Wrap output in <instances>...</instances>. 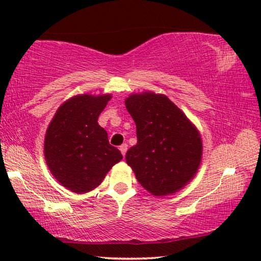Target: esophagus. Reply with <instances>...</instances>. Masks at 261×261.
<instances>
[{
  "label": "esophagus",
  "mask_w": 261,
  "mask_h": 261,
  "mask_svg": "<svg viewBox=\"0 0 261 261\" xmlns=\"http://www.w3.org/2000/svg\"><path fill=\"white\" fill-rule=\"evenodd\" d=\"M120 151H121V153H122V155L124 156L126 151H127V145H126V144H122L121 146H120Z\"/></svg>",
  "instance_id": "esophagus-1"
}]
</instances>
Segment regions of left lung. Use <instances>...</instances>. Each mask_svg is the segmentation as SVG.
I'll list each match as a JSON object with an SVG mask.
<instances>
[{
	"mask_svg": "<svg viewBox=\"0 0 261 261\" xmlns=\"http://www.w3.org/2000/svg\"><path fill=\"white\" fill-rule=\"evenodd\" d=\"M125 107L137 126V145L125 160L141 187L156 197L178 192L198 173L202 158L199 130L165 94L131 93Z\"/></svg>",
	"mask_w": 261,
	"mask_h": 261,
	"instance_id": "left-lung-1",
	"label": "left lung"
}]
</instances>
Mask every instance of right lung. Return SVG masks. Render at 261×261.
<instances>
[{
    "mask_svg": "<svg viewBox=\"0 0 261 261\" xmlns=\"http://www.w3.org/2000/svg\"><path fill=\"white\" fill-rule=\"evenodd\" d=\"M112 94H78L65 100L48 125L45 160L62 187L77 194L98 188L122 154L98 123Z\"/></svg>",
    "mask_w": 261,
    "mask_h": 261,
    "instance_id": "1",
    "label": "right lung"
}]
</instances>
